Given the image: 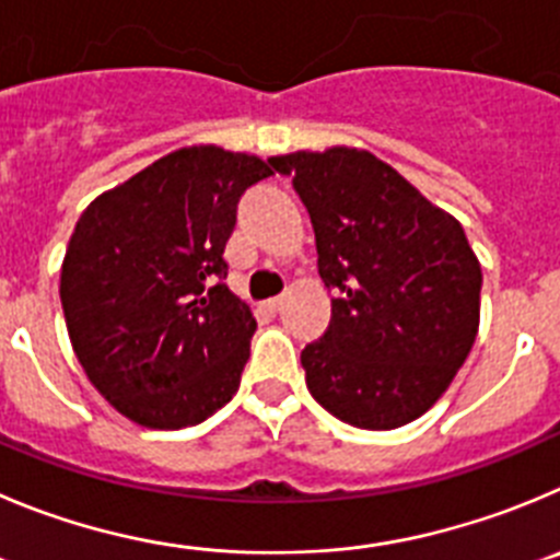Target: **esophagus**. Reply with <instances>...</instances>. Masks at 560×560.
I'll return each mask as SVG.
<instances>
[{
	"label": "esophagus",
	"instance_id": "34e87169",
	"mask_svg": "<svg viewBox=\"0 0 560 560\" xmlns=\"http://www.w3.org/2000/svg\"><path fill=\"white\" fill-rule=\"evenodd\" d=\"M281 304H284V295H276V298H270V301H265V306H268V310H281Z\"/></svg>",
	"mask_w": 560,
	"mask_h": 560
}]
</instances>
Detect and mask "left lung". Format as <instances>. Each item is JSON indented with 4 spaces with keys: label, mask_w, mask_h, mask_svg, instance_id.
Wrapping results in <instances>:
<instances>
[{
    "label": "left lung",
    "mask_w": 560,
    "mask_h": 560,
    "mask_svg": "<svg viewBox=\"0 0 560 560\" xmlns=\"http://www.w3.org/2000/svg\"><path fill=\"white\" fill-rule=\"evenodd\" d=\"M292 176L315 226L331 298L326 334L301 364L337 420L392 431L425 415L472 351L480 262L462 223L353 145L270 156Z\"/></svg>",
    "instance_id": "1"
}]
</instances>
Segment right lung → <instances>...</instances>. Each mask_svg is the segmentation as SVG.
<instances>
[{
    "mask_svg": "<svg viewBox=\"0 0 560 560\" xmlns=\"http://www.w3.org/2000/svg\"><path fill=\"white\" fill-rule=\"evenodd\" d=\"M273 174L185 145L93 198L68 240L60 304L88 381L143 428L198 425L232 400L256 331L223 279L245 187Z\"/></svg>",
    "mask_w": 560,
    "mask_h": 560,
    "instance_id": "right-lung-1",
    "label": "right lung"
}]
</instances>
